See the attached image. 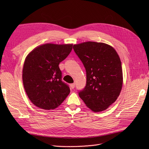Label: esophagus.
<instances>
[{
    "instance_id": "34e87169",
    "label": "esophagus",
    "mask_w": 149,
    "mask_h": 149,
    "mask_svg": "<svg viewBox=\"0 0 149 149\" xmlns=\"http://www.w3.org/2000/svg\"><path fill=\"white\" fill-rule=\"evenodd\" d=\"M75 83H72V84H70V88H71L72 89H74L75 88Z\"/></svg>"
}]
</instances>
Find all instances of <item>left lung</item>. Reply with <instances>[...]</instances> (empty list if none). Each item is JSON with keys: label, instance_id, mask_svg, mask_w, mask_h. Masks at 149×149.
<instances>
[{"label": "left lung", "instance_id": "left-lung-1", "mask_svg": "<svg viewBox=\"0 0 149 149\" xmlns=\"http://www.w3.org/2000/svg\"><path fill=\"white\" fill-rule=\"evenodd\" d=\"M73 49L85 68L86 84L79 95L93 112L106 110L118 97L123 85L121 62L110 45L94 42L75 45Z\"/></svg>", "mask_w": 149, "mask_h": 149}]
</instances>
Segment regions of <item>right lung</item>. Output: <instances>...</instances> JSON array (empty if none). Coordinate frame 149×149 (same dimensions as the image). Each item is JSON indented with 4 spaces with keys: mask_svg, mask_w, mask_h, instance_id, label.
Listing matches in <instances>:
<instances>
[{
    "mask_svg": "<svg viewBox=\"0 0 149 149\" xmlns=\"http://www.w3.org/2000/svg\"><path fill=\"white\" fill-rule=\"evenodd\" d=\"M72 46L47 43L28 55L23 68V83L29 99L37 107L54 109L69 95V87L62 81L58 65L71 52Z\"/></svg>",
    "mask_w": 149,
    "mask_h": 149,
    "instance_id": "obj_1",
    "label": "right lung"
}]
</instances>
